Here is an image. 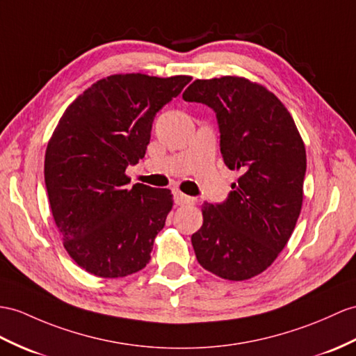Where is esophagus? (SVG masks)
Returning <instances> with one entry per match:
<instances>
[{
	"label": "esophagus",
	"instance_id": "1",
	"mask_svg": "<svg viewBox=\"0 0 356 356\" xmlns=\"http://www.w3.org/2000/svg\"><path fill=\"white\" fill-rule=\"evenodd\" d=\"M196 199L192 196H187L181 192H175V204L181 205V207H186V205H192L195 204Z\"/></svg>",
	"mask_w": 356,
	"mask_h": 356
}]
</instances>
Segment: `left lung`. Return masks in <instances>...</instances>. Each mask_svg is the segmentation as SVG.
<instances>
[{"mask_svg": "<svg viewBox=\"0 0 356 356\" xmlns=\"http://www.w3.org/2000/svg\"><path fill=\"white\" fill-rule=\"evenodd\" d=\"M183 98L213 108L223 161L241 173L227 201L202 205L204 223L192 236L197 263L223 280L254 278L275 261L296 227L305 145L284 104L246 78L196 80Z\"/></svg>", "mask_w": 356, "mask_h": 356, "instance_id": "obj_1", "label": "left lung"}]
</instances>
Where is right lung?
<instances>
[{
    "mask_svg": "<svg viewBox=\"0 0 356 356\" xmlns=\"http://www.w3.org/2000/svg\"><path fill=\"white\" fill-rule=\"evenodd\" d=\"M190 80L110 75L58 120L45 152V186L63 246L86 272L122 278L149 263L173 197L140 183L128 188L125 170L145 157L155 115Z\"/></svg>",
    "mask_w": 356,
    "mask_h": 356,
    "instance_id": "1",
    "label": "right lung"
}]
</instances>
